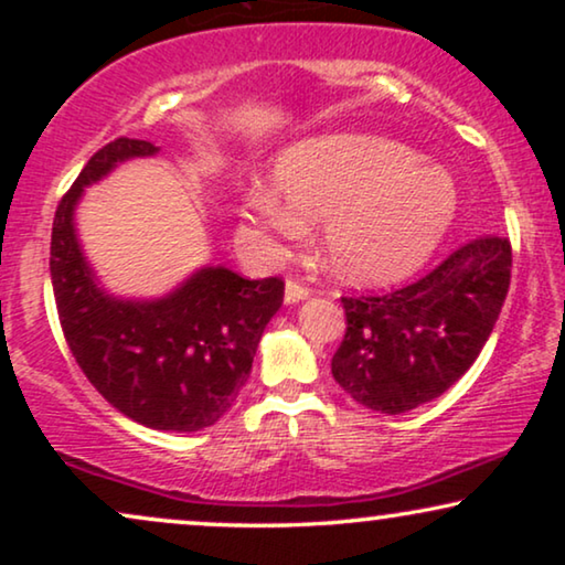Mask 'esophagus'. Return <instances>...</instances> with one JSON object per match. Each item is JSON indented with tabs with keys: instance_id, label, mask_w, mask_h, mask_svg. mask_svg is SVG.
Returning <instances> with one entry per match:
<instances>
[{
	"instance_id": "34e87169",
	"label": "esophagus",
	"mask_w": 565,
	"mask_h": 565,
	"mask_svg": "<svg viewBox=\"0 0 565 565\" xmlns=\"http://www.w3.org/2000/svg\"><path fill=\"white\" fill-rule=\"evenodd\" d=\"M308 296H311V290H308L306 285H300L296 280L285 282V303H288V306L300 303V300H306Z\"/></svg>"
}]
</instances>
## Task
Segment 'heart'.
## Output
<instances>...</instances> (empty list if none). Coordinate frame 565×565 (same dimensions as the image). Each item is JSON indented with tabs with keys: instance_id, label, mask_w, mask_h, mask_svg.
<instances>
[{
	"instance_id": "heart-1",
	"label": "heart",
	"mask_w": 565,
	"mask_h": 565,
	"mask_svg": "<svg viewBox=\"0 0 565 565\" xmlns=\"http://www.w3.org/2000/svg\"><path fill=\"white\" fill-rule=\"evenodd\" d=\"M275 192L254 188L244 221L277 238L323 221V257L358 282H391L427 262L452 226L458 190L443 167L404 143L365 134L303 138L277 153Z\"/></svg>"
}]
</instances>
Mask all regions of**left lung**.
Listing matches in <instances>:
<instances>
[{
	"label": "left lung",
	"mask_w": 565,
	"mask_h": 565,
	"mask_svg": "<svg viewBox=\"0 0 565 565\" xmlns=\"http://www.w3.org/2000/svg\"><path fill=\"white\" fill-rule=\"evenodd\" d=\"M512 277L507 238H476L419 282L385 296L342 298L344 342L331 375L358 404L404 414L443 396L473 365Z\"/></svg>",
	"instance_id": "1"
}]
</instances>
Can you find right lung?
<instances>
[{
    "instance_id": "1",
    "label": "right lung",
    "mask_w": 565,
    "mask_h": 565,
    "mask_svg": "<svg viewBox=\"0 0 565 565\" xmlns=\"http://www.w3.org/2000/svg\"><path fill=\"white\" fill-rule=\"evenodd\" d=\"M159 151L118 138L87 161L53 218L51 282L68 350L107 404L149 429L198 431L218 422L249 381L285 285L246 280L223 265H203L157 298L115 296L99 282L76 231L84 190Z\"/></svg>"
}]
</instances>
